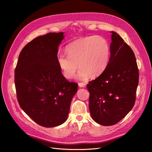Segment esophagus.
<instances>
[{"mask_svg":"<svg viewBox=\"0 0 152 152\" xmlns=\"http://www.w3.org/2000/svg\"><path fill=\"white\" fill-rule=\"evenodd\" d=\"M79 86L80 87H84L86 86V84L83 83V82H80V83H79Z\"/></svg>","mask_w":152,"mask_h":152,"instance_id":"obj_1","label":"esophagus"}]
</instances>
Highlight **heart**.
<instances>
[{
    "mask_svg": "<svg viewBox=\"0 0 152 152\" xmlns=\"http://www.w3.org/2000/svg\"><path fill=\"white\" fill-rule=\"evenodd\" d=\"M67 56L59 54L57 61L66 79L75 75L78 64L81 68L77 77L86 80L90 75L97 77L107 68L110 58V47L108 40L99 35L80 38L69 44L66 49Z\"/></svg>",
    "mask_w": 152,
    "mask_h": 152,
    "instance_id": "1",
    "label": "heart"
}]
</instances>
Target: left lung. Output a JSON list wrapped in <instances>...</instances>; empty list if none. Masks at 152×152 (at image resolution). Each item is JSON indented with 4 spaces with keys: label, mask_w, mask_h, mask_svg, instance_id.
I'll return each mask as SVG.
<instances>
[{
    "label": "left lung",
    "mask_w": 152,
    "mask_h": 152,
    "mask_svg": "<svg viewBox=\"0 0 152 152\" xmlns=\"http://www.w3.org/2000/svg\"><path fill=\"white\" fill-rule=\"evenodd\" d=\"M110 58L104 72L87 85L93 120L112 126L125 117L136 100L139 71L134 52L115 31H111Z\"/></svg>",
    "instance_id": "obj_1"
}]
</instances>
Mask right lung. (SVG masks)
<instances>
[{"label":"right lung","instance_id":"right-lung-1","mask_svg":"<svg viewBox=\"0 0 152 152\" xmlns=\"http://www.w3.org/2000/svg\"><path fill=\"white\" fill-rule=\"evenodd\" d=\"M64 32L48 33L23 48L15 69V82L21 109L39 125L58 126L65 122L78 84L68 82L57 61Z\"/></svg>","mask_w":152,"mask_h":152}]
</instances>
